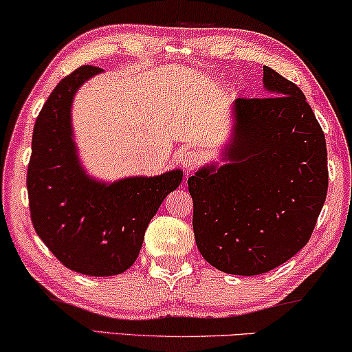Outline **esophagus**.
I'll use <instances>...</instances> for the list:
<instances>
[{
    "mask_svg": "<svg viewBox=\"0 0 352 352\" xmlns=\"http://www.w3.org/2000/svg\"><path fill=\"white\" fill-rule=\"evenodd\" d=\"M200 162V153L197 151H186L179 155V163L186 171H192L199 165Z\"/></svg>",
    "mask_w": 352,
    "mask_h": 352,
    "instance_id": "34e87169",
    "label": "esophagus"
}]
</instances>
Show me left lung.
Here are the masks:
<instances>
[{"mask_svg":"<svg viewBox=\"0 0 352 352\" xmlns=\"http://www.w3.org/2000/svg\"><path fill=\"white\" fill-rule=\"evenodd\" d=\"M267 98L235 99L221 162L187 179L201 256L234 276H258L309 240L329 187L325 136L290 80L263 67Z\"/></svg>","mask_w":352,"mask_h":352,"instance_id":"obj_1","label":"left lung"}]
</instances>
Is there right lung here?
I'll return each mask as SVG.
<instances>
[{
  "label": "right lung",
  "mask_w": 352,
  "mask_h": 352,
  "mask_svg": "<svg viewBox=\"0 0 352 352\" xmlns=\"http://www.w3.org/2000/svg\"><path fill=\"white\" fill-rule=\"evenodd\" d=\"M102 72L80 67L56 86L33 128L27 171L36 234L65 267L94 277L117 276L133 266L148 223L182 181L179 168L113 182L86 171L75 142L72 104L76 91Z\"/></svg>",
  "instance_id": "obj_1"
}]
</instances>
